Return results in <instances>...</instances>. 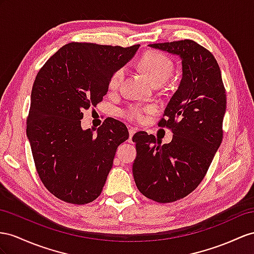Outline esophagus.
Listing matches in <instances>:
<instances>
[{
  "instance_id": "1",
  "label": "esophagus",
  "mask_w": 254,
  "mask_h": 254,
  "mask_svg": "<svg viewBox=\"0 0 254 254\" xmlns=\"http://www.w3.org/2000/svg\"><path fill=\"white\" fill-rule=\"evenodd\" d=\"M135 132H136V129H135L134 127H128V140H129V141H131V139H132V137H133V135L135 134Z\"/></svg>"
}]
</instances>
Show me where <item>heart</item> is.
<instances>
[{"instance_id":"heart-1","label":"heart","mask_w":254,"mask_h":254,"mask_svg":"<svg viewBox=\"0 0 254 254\" xmlns=\"http://www.w3.org/2000/svg\"><path fill=\"white\" fill-rule=\"evenodd\" d=\"M139 67L145 71L154 84L165 82L171 77L174 68L173 61L166 55L157 50H149L140 57ZM126 76V67L117 68L112 75L108 82L110 91H117ZM155 110L154 105H131L122 112V116L129 121L144 122L147 119V115Z\"/></svg>"}]
</instances>
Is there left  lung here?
Instances as JSON below:
<instances>
[{
    "label": "left lung",
    "instance_id": "1",
    "mask_svg": "<svg viewBox=\"0 0 254 254\" xmlns=\"http://www.w3.org/2000/svg\"><path fill=\"white\" fill-rule=\"evenodd\" d=\"M177 55L183 79L158 126L173 132L170 144L137 132L133 176L139 192L158 203H172L193 192L204 179L223 138L225 88L213 55L192 40L150 44Z\"/></svg>",
    "mask_w": 254,
    "mask_h": 254
}]
</instances>
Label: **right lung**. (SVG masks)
Returning <instances> with one entry per match:
<instances>
[{
	"mask_svg": "<svg viewBox=\"0 0 254 254\" xmlns=\"http://www.w3.org/2000/svg\"><path fill=\"white\" fill-rule=\"evenodd\" d=\"M138 47L68 43L37 73L27 135L38 176L59 199L84 205L100 196L117 148L128 138V132L113 118L96 133L83 131L80 120L84 110L103 101L114 71Z\"/></svg>",
	"mask_w": 254,
	"mask_h": 254,
	"instance_id": "1",
	"label": "right lung"
}]
</instances>
